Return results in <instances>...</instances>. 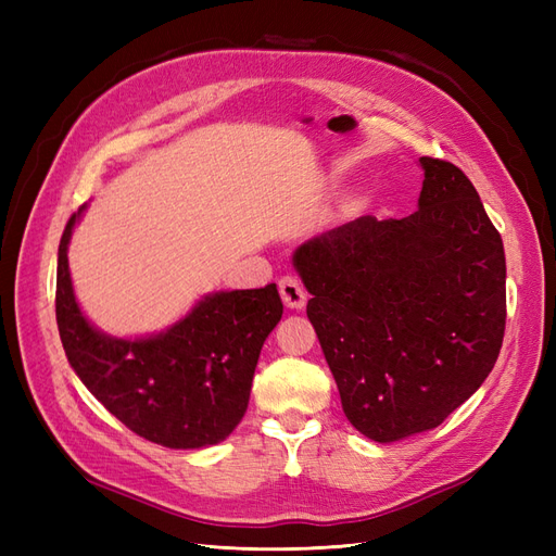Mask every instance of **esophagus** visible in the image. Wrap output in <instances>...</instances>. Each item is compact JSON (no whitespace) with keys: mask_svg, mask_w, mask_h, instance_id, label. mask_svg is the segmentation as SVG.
Here are the masks:
<instances>
[{"mask_svg":"<svg viewBox=\"0 0 556 556\" xmlns=\"http://www.w3.org/2000/svg\"><path fill=\"white\" fill-rule=\"evenodd\" d=\"M278 288H280L282 304L288 306L290 311H301V308L306 306L308 294H306L304 285H301L299 278H294V276H282L280 282H278Z\"/></svg>","mask_w":556,"mask_h":556,"instance_id":"esophagus-1","label":"esophagus"}]
</instances>
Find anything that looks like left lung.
Listing matches in <instances>:
<instances>
[{"label": "left lung", "instance_id": "left-lung-1", "mask_svg": "<svg viewBox=\"0 0 556 556\" xmlns=\"http://www.w3.org/2000/svg\"><path fill=\"white\" fill-rule=\"evenodd\" d=\"M419 166L415 213L362 215L292 255L343 413L376 443L439 427L492 374L506 329V255L473 182Z\"/></svg>", "mask_w": 556, "mask_h": 556}]
</instances>
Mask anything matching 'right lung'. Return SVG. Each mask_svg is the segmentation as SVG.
Returning <instances> with one entry per match:
<instances>
[{
  "label": "right lung",
  "instance_id": "obj_1",
  "mask_svg": "<svg viewBox=\"0 0 556 556\" xmlns=\"http://www.w3.org/2000/svg\"><path fill=\"white\" fill-rule=\"evenodd\" d=\"M86 208L66 223L58 250L55 315L66 359L94 399L141 439L172 450L223 443L248 410L262 345L282 317L276 282L204 294L157 333L111 336L80 311L66 257Z\"/></svg>",
  "mask_w": 556,
  "mask_h": 556
}]
</instances>
